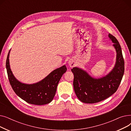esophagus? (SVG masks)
<instances>
[{
	"mask_svg": "<svg viewBox=\"0 0 131 131\" xmlns=\"http://www.w3.org/2000/svg\"><path fill=\"white\" fill-rule=\"evenodd\" d=\"M68 65H69V66L71 67H74L75 65V62L74 59H71L70 60H69V61H68Z\"/></svg>",
	"mask_w": 131,
	"mask_h": 131,
	"instance_id": "1",
	"label": "esophagus"
}]
</instances>
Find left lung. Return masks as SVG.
Segmentation results:
<instances>
[{
	"label": "left lung",
	"mask_w": 131,
	"mask_h": 131,
	"mask_svg": "<svg viewBox=\"0 0 131 131\" xmlns=\"http://www.w3.org/2000/svg\"><path fill=\"white\" fill-rule=\"evenodd\" d=\"M116 52V62L112 71L105 76L94 78L78 67L71 70L74 74L73 86L78 99L86 104H94L104 100L117 90L124 73V61L121 46L116 38L109 33Z\"/></svg>",
	"instance_id": "1"
}]
</instances>
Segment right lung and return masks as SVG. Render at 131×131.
I'll list each match as a JSON object with an SVG mask.
<instances>
[{
	"instance_id": "right-lung-1",
	"label": "right lung",
	"mask_w": 131,
	"mask_h": 131,
	"mask_svg": "<svg viewBox=\"0 0 131 131\" xmlns=\"http://www.w3.org/2000/svg\"><path fill=\"white\" fill-rule=\"evenodd\" d=\"M9 50L6 60V70L10 85L14 91L22 99L29 104L43 105L50 103L56 94L59 82L66 71L63 65L52 71L42 80L33 84H26L19 81L10 69L9 65Z\"/></svg>"
}]
</instances>
